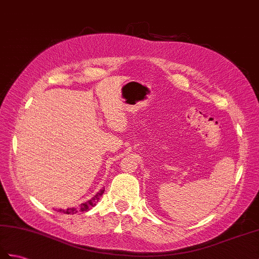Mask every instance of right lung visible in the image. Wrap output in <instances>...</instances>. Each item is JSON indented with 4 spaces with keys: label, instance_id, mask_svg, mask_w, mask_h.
<instances>
[{
    "label": "right lung",
    "instance_id": "obj_1",
    "mask_svg": "<svg viewBox=\"0 0 259 259\" xmlns=\"http://www.w3.org/2000/svg\"><path fill=\"white\" fill-rule=\"evenodd\" d=\"M103 193H104V189H101V190L96 195H94L92 199L85 201L84 203H81L78 207L74 206V207H68V209H58V212H62L65 214H75L78 212L89 211L90 209H92V207L98 203V201L100 200L101 197H102Z\"/></svg>",
    "mask_w": 259,
    "mask_h": 259
}]
</instances>
